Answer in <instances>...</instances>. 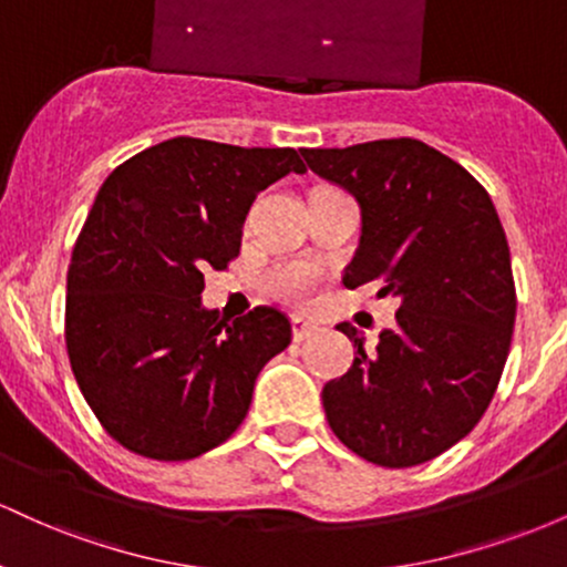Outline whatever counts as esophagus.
I'll use <instances>...</instances> for the list:
<instances>
[{
	"instance_id": "obj_1",
	"label": "esophagus",
	"mask_w": 567,
	"mask_h": 567,
	"mask_svg": "<svg viewBox=\"0 0 567 567\" xmlns=\"http://www.w3.org/2000/svg\"><path fill=\"white\" fill-rule=\"evenodd\" d=\"M317 330H320V324L309 320V317H292V338H296V341H306V338L315 336Z\"/></svg>"
}]
</instances>
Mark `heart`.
Masks as SVG:
<instances>
[{"label": "heart", "mask_w": 567, "mask_h": 567, "mask_svg": "<svg viewBox=\"0 0 567 567\" xmlns=\"http://www.w3.org/2000/svg\"><path fill=\"white\" fill-rule=\"evenodd\" d=\"M322 282V269L311 261H290L277 264L269 271V285L282 301L303 306L315 298Z\"/></svg>", "instance_id": "1"}]
</instances>
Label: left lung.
Here are the masks:
<instances>
[{
	"instance_id": "obj_1",
	"label": "left lung",
	"mask_w": 567,
	"mask_h": 567,
	"mask_svg": "<svg viewBox=\"0 0 567 567\" xmlns=\"http://www.w3.org/2000/svg\"><path fill=\"white\" fill-rule=\"evenodd\" d=\"M303 159L360 205L343 285L375 282L400 303L370 349L338 324L357 354L324 383L328 424L373 464H424L464 440L496 394L517 315L504 226L485 188L424 141L303 148Z\"/></svg>"
}]
</instances>
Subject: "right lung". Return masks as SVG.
I'll use <instances>...</instances> for the list:
<instances>
[{"mask_svg":"<svg viewBox=\"0 0 567 567\" xmlns=\"http://www.w3.org/2000/svg\"><path fill=\"white\" fill-rule=\"evenodd\" d=\"M288 173L296 148L162 141L103 181L71 252L66 349L101 426L127 451L186 461L245 421L258 373L288 349L282 311L229 322L202 306L207 269L239 252L252 199Z\"/></svg>","mask_w":567,"mask_h":567,"instance_id":"add662e5","label":"right lung"}]
</instances>
